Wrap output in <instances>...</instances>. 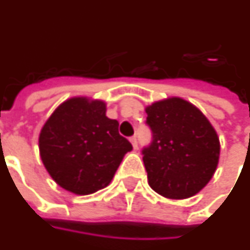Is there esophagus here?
I'll return each instance as SVG.
<instances>
[{"instance_id": "1", "label": "esophagus", "mask_w": 250, "mask_h": 250, "mask_svg": "<svg viewBox=\"0 0 250 250\" xmlns=\"http://www.w3.org/2000/svg\"><path fill=\"white\" fill-rule=\"evenodd\" d=\"M129 142H131V144H132L133 149H138V139H136V136L129 138Z\"/></svg>"}]
</instances>
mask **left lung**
<instances>
[{"instance_id": "1", "label": "left lung", "mask_w": 250, "mask_h": 250, "mask_svg": "<svg viewBox=\"0 0 250 250\" xmlns=\"http://www.w3.org/2000/svg\"><path fill=\"white\" fill-rule=\"evenodd\" d=\"M153 140L143 150L148 184L169 199L198 194L214 176L220 142L203 112L180 97L146 107Z\"/></svg>"}]
</instances>
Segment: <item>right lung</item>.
Listing matches in <instances>:
<instances>
[{
    "mask_svg": "<svg viewBox=\"0 0 250 250\" xmlns=\"http://www.w3.org/2000/svg\"><path fill=\"white\" fill-rule=\"evenodd\" d=\"M106 117V102L72 97L51 114L39 133V153L52 180L66 191L89 195L106 188L131 143Z\"/></svg>",
    "mask_w": 250,
    "mask_h": 250,
    "instance_id": "obj_1",
    "label": "right lung"
}]
</instances>
